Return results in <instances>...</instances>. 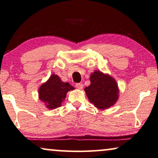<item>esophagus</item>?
Returning a JSON list of instances; mask_svg holds the SVG:
<instances>
[{"label": "esophagus", "mask_w": 158, "mask_h": 158, "mask_svg": "<svg viewBox=\"0 0 158 158\" xmlns=\"http://www.w3.org/2000/svg\"><path fill=\"white\" fill-rule=\"evenodd\" d=\"M75 88H77V89H80V90H81V89H83V83H76L75 84Z\"/></svg>", "instance_id": "1"}]
</instances>
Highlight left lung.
<instances>
[{
	"mask_svg": "<svg viewBox=\"0 0 158 158\" xmlns=\"http://www.w3.org/2000/svg\"><path fill=\"white\" fill-rule=\"evenodd\" d=\"M90 85L84 89L90 102L99 109L113 106L118 98V88L115 80L100 71L90 75Z\"/></svg>",
	"mask_w": 158,
	"mask_h": 158,
	"instance_id": "8db88e82",
	"label": "left lung"
}]
</instances>
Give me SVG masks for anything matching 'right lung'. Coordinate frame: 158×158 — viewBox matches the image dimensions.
I'll return each mask as SVG.
<instances>
[{
    "mask_svg": "<svg viewBox=\"0 0 158 158\" xmlns=\"http://www.w3.org/2000/svg\"><path fill=\"white\" fill-rule=\"evenodd\" d=\"M73 89L69 83H63L58 75L53 74L40 87L39 98L45 102L48 108L55 109L61 106L67 93Z\"/></svg>",
    "mask_w": 158,
    "mask_h": 158,
    "instance_id": "add662e5",
    "label": "right lung"
}]
</instances>
